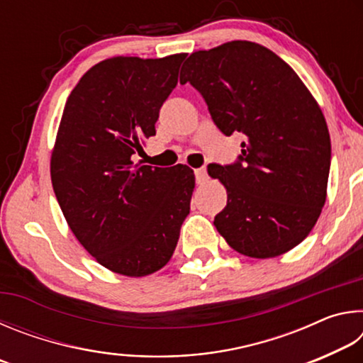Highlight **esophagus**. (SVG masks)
<instances>
[{
    "mask_svg": "<svg viewBox=\"0 0 363 363\" xmlns=\"http://www.w3.org/2000/svg\"><path fill=\"white\" fill-rule=\"evenodd\" d=\"M195 179H196V184H205V182L208 181L206 169H205V168L195 169Z\"/></svg>",
    "mask_w": 363,
    "mask_h": 363,
    "instance_id": "1",
    "label": "esophagus"
}]
</instances>
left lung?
<instances>
[{"mask_svg": "<svg viewBox=\"0 0 363 363\" xmlns=\"http://www.w3.org/2000/svg\"><path fill=\"white\" fill-rule=\"evenodd\" d=\"M187 82L220 133L245 134L237 163L208 167L227 190L218 232L256 259L293 250L327 200L331 144L320 106L284 59L253 41L192 52L181 70Z\"/></svg>", "mask_w": 363, "mask_h": 363, "instance_id": "obj_1", "label": "left lung"}]
</instances>
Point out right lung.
<instances>
[{
  "label": "right lung",
  "mask_w": 363,
  "mask_h": 363,
  "mask_svg": "<svg viewBox=\"0 0 363 363\" xmlns=\"http://www.w3.org/2000/svg\"><path fill=\"white\" fill-rule=\"evenodd\" d=\"M184 59L116 56L91 67L65 102L52 147V189L73 235L126 277L167 266L190 211L195 174L187 164L133 162L155 136Z\"/></svg>",
  "instance_id": "right-lung-1"
}]
</instances>
